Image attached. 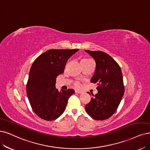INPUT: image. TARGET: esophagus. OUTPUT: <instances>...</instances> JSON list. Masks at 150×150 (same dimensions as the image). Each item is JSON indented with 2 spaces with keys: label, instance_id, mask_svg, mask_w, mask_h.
Instances as JSON below:
<instances>
[{
  "label": "esophagus",
  "instance_id": "esophagus-1",
  "mask_svg": "<svg viewBox=\"0 0 150 150\" xmlns=\"http://www.w3.org/2000/svg\"><path fill=\"white\" fill-rule=\"evenodd\" d=\"M75 93H83V91H80V90H75Z\"/></svg>",
  "mask_w": 150,
  "mask_h": 150
}]
</instances>
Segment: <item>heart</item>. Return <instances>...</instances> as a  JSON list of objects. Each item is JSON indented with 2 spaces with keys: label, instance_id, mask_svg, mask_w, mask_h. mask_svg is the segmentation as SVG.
<instances>
[{
  "label": "heart",
  "instance_id": "heart-1",
  "mask_svg": "<svg viewBox=\"0 0 150 150\" xmlns=\"http://www.w3.org/2000/svg\"><path fill=\"white\" fill-rule=\"evenodd\" d=\"M91 60V59H83L81 60L80 61V64L81 63H84V62H88V61ZM75 86L76 87H80V83L79 82H76L75 83Z\"/></svg>",
  "mask_w": 150,
  "mask_h": 150
}]
</instances>
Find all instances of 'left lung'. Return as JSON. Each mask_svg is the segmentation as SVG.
Instances as JSON below:
<instances>
[{
    "instance_id": "8db88e82",
    "label": "left lung",
    "mask_w": 150,
    "mask_h": 150,
    "mask_svg": "<svg viewBox=\"0 0 150 150\" xmlns=\"http://www.w3.org/2000/svg\"><path fill=\"white\" fill-rule=\"evenodd\" d=\"M85 51L95 60L96 70L91 82L98 85V93L92 95L85 110L93 119L103 120L115 113L124 96L122 74L119 64L109 54L99 51Z\"/></svg>"
}]
</instances>
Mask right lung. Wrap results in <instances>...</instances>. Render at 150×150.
Wrapping results in <instances>:
<instances>
[{
  "mask_svg": "<svg viewBox=\"0 0 150 150\" xmlns=\"http://www.w3.org/2000/svg\"><path fill=\"white\" fill-rule=\"evenodd\" d=\"M79 49H50L33 63L26 84V93L35 114L46 120H54L62 114L73 89L59 91L56 78L62 74L67 60Z\"/></svg>",
  "mask_w": 150,
  "mask_h": 150,
  "instance_id": "right-lung-1",
  "label": "right lung"
}]
</instances>
